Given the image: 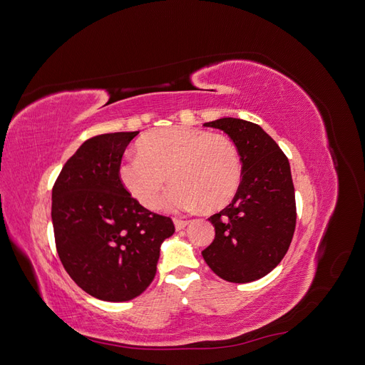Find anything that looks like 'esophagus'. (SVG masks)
Masks as SVG:
<instances>
[{
  "label": "esophagus",
  "mask_w": 365,
  "mask_h": 365,
  "mask_svg": "<svg viewBox=\"0 0 365 365\" xmlns=\"http://www.w3.org/2000/svg\"><path fill=\"white\" fill-rule=\"evenodd\" d=\"M173 224H175L176 231H180V230H182V228H185V227H187V224H189V220H184V219L175 217V219H173Z\"/></svg>",
  "instance_id": "obj_1"
}]
</instances>
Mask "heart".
Wrapping results in <instances>:
<instances>
[{
  "label": "heart",
  "instance_id": "1",
  "mask_svg": "<svg viewBox=\"0 0 365 365\" xmlns=\"http://www.w3.org/2000/svg\"><path fill=\"white\" fill-rule=\"evenodd\" d=\"M128 157L118 178L128 193L148 210L157 208L165 182L173 185L163 205L173 212L204 207L224 208L242 182V160L235 141L222 134L187 126L149 130Z\"/></svg>",
  "mask_w": 365,
  "mask_h": 365
}]
</instances>
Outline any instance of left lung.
Returning <instances> with one entry per match:
<instances>
[{
  "label": "left lung",
  "instance_id": "1",
  "mask_svg": "<svg viewBox=\"0 0 365 365\" xmlns=\"http://www.w3.org/2000/svg\"><path fill=\"white\" fill-rule=\"evenodd\" d=\"M204 126L224 130L235 141L242 182L231 204L210 216L216 235L202 257L227 282L259 280L282 262L294 236L297 212L289 161L251 121L224 117Z\"/></svg>",
  "mask_w": 365,
  "mask_h": 365
}]
</instances>
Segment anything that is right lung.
Segmentation results:
<instances>
[{"instance_id": "obj_1", "label": "right lung", "mask_w": 365, "mask_h": 365, "mask_svg": "<svg viewBox=\"0 0 365 365\" xmlns=\"http://www.w3.org/2000/svg\"><path fill=\"white\" fill-rule=\"evenodd\" d=\"M138 135L114 132L82 143L65 163L51 193L59 259L77 286L98 300L128 302L146 291L170 217L140 205L121 184V157Z\"/></svg>"}]
</instances>
